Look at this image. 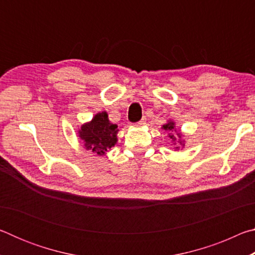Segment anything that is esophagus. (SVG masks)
Masks as SVG:
<instances>
[{"mask_svg":"<svg viewBox=\"0 0 255 255\" xmlns=\"http://www.w3.org/2000/svg\"><path fill=\"white\" fill-rule=\"evenodd\" d=\"M145 123H146V119L143 118L141 120H139L138 123H136V126H143V125H145Z\"/></svg>","mask_w":255,"mask_h":255,"instance_id":"obj_1","label":"esophagus"}]
</instances>
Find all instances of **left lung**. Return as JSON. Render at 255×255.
I'll use <instances>...</instances> for the list:
<instances>
[{"label": "left lung", "instance_id": "obj_1", "mask_svg": "<svg viewBox=\"0 0 255 255\" xmlns=\"http://www.w3.org/2000/svg\"><path fill=\"white\" fill-rule=\"evenodd\" d=\"M164 130H167V131H171V132H173V131H176V129H175V124L172 122V120H170V122H167L165 125H163V127H162ZM169 136H170V138L173 141H175L176 140V137L174 136V135H171V133H169ZM176 136H178V138H179V143H180V145L182 146H184V143H183V140H181L180 138H181V133L180 132H176ZM176 149H179V147H175Z\"/></svg>", "mask_w": 255, "mask_h": 255}]
</instances>
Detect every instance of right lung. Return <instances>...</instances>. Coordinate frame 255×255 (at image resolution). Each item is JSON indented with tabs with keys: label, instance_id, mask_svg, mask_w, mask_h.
Here are the masks:
<instances>
[{
	"label": "right lung",
	"instance_id": "add662e5",
	"mask_svg": "<svg viewBox=\"0 0 255 255\" xmlns=\"http://www.w3.org/2000/svg\"><path fill=\"white\" fill-rule=\"evenodd\" d=\"M118 126L109 122L107 112H99L90 123L82 125L79 136L84 143L86 150L97 155H105L117 144Z\"/></svg>",
	"mask_w": 255,
	"mask_h": 255
}]
</instances>
